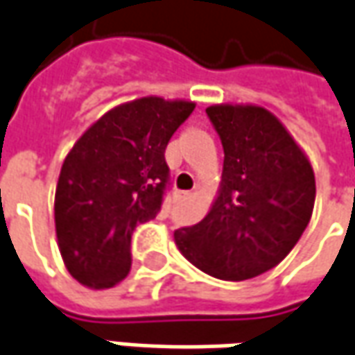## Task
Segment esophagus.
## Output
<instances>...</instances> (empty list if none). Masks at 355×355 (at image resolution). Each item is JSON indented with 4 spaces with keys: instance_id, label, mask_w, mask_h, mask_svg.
<instances>
[{
    "instance_id": "34e87169",
    "label": "esophagus",
    "mask_w": 355,
    "mask_h": 355,
    "mask_svg": "<svg viewBox=\"0 0 355 355\" xmlns=\"http://www.w3.org/2000/svg\"><path fill=\"white\" fill-rule=\"evenodd\" d=\"M189 197H191V193H187V191L175 193V199H178V201H185V199H189Z\"/></svg>"
}]
</instances>
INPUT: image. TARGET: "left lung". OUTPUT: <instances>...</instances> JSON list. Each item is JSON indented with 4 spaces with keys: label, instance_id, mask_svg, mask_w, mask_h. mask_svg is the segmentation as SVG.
<instances>
[{
    "label": "left lung",
    "instance_id": "obj_1",
    "mask_svg": "<svg viewBox=\"0 0 355 355\" xmlns=\"http://www.w3.org/2000/svg\"><path fill=\"white\" fill-rule=\"evenodd\" d=\"M224 148L218 197L195 226L173 232L182 255L222 280L275 268L307 228L315 205L311 162L261 106L207 107Z\"/></svg>",
    "mask_w": 355,
    "mask_h": 355
}]
</instances>
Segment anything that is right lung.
<instances>
[{"label": "right lung", "instance_id": "add662e5", "mask_svg": "<svg viewBox=\"0 0 355 355\" xmlns=\"http://www.w3.org/2000/svg\"><path fill=\"white\" fill-rule=\"evenodd\" d=\"M195 102L145 96L112 107L65 156L55 187V234L69 275L94 290L131 268V236L156 218L170 183L164 153Z\"/></svg>", "mask_w": 355, "mask_h": 355}]
</instances>
